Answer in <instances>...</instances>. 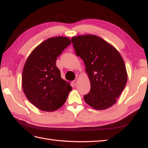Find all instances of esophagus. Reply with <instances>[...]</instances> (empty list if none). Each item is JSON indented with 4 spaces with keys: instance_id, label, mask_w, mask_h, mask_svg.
<instances>
[{
    "instance_id": "esophagus-1",
    "label": "esophagus",
    "mask_w": 148,
    "mask_h": 148,
    "mask_svg": "<svg viewBox=\"0 0 148 148\" xmlns=\"http://www.w3.org/2000/svg\"><path fill=\"white\" fill-rule=\"evenodd\" d=\"M77 82H78V79L77 78H76V79H75L72 82H73V84H76Z\"/></svg>"
}]
</instances>
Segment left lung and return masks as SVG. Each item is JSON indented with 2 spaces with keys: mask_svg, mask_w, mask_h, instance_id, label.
<instances>
[{
  "mask_svg": "<svg viewBox=\"0 0 148 148\" xmlns=\"http://www.w3.org/2000/svg\"><path fill=\"white\" fill-rule=\"evenodd\" d=\"M75 53L85 64L91 90L85 102L97 110L115 104L126 86L127 75L121 54L98 36L85 35L71 38Z\"/></svg>",
  "mask_w": 148,
  "mask_h": 148,
  "instance_id": "1",
  "label": "left lung"
}]
</instances>
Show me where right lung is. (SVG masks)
I'll return each instance as SVG.
<instances>
[{"label": "right lung", "mask_w": 148, "mask_h": 148, "mask_svg": "<svg viewBox=\"0 0 148 148\" xmlns=\"http://www.w3.org/2000/svg\"><path fill=\"white\" fill-rule=\"evenodd\" d=\"M71 44L68 37L48 38L33 50L25 63L22 86L27 99L42 111H53L62 107L72 90L61 78L57 57Z\"/></svg>", "instance_id": "obj_1"}]
</instances>
